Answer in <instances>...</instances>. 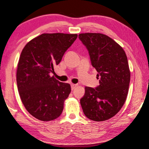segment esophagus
<instances>
[{
    "mask_svg": "<svg viewBox=\"0 0 149 149\" xmlns=\"http://www.w3.org/2000/svg\"><path fill=\"white\" fill-rule=\"evenodd\" d=\"M71 89L74 90L75 88H76L78 86V84H71Z\"/></svg>",
    "mask_w": 149,
    "mask_h": 149,
    "instance_id": "esophagus-1",
    "label": "esophagus"
}]
</instances>
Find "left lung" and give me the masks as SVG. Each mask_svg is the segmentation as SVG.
Segmentation results:
<instances>
[{
	"label": "left lung",
	"mask_w": 149,
	"mask_h": 149,
	"mask_svg": "<svg viewBox=\"0 0 149 149\" xmlns=\"http://www.w3.org/2000/svg\"><path fill=\"white\" fill-rule=\"evenodd\" d=\"M78 37L100 77L97 88H85L80 100L83 113L96 122L107 120L117 114L127 99L130 83L127 55L120 45L103 34L82 33Z\"/></svg>",
	"instance_id": "1"
}]
</instances>
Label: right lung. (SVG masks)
I'll use <instances>...</instances> for the list:
<instances>
[{"instance_id": "1", "label": "right lung", "mask_w": 149, "mask_h": 149, "mask_svg": "<svg viewBox=\"0 0 149 149\" xmlns=\"http://www.w3.org/2000/svg\"><path fill=\"white\" fill-rule=\"evenodd\" d=\"M77 37L76 34H42L29 41L21 52L17 89L25 109L37 120L48 122L62 113L71 86L51 76V73Z\"/></svg>"}]
</instances>
